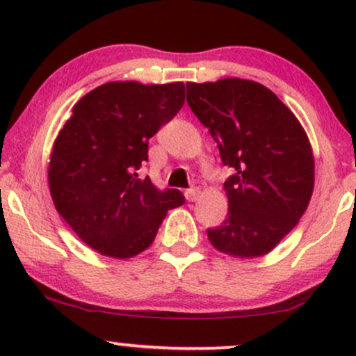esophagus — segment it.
Segmentation results:
<instances>
[{
  "label": "esophagus",
  "mask_w": 356,
  "mask_h": 356,
  "mask_svg": "<svg viewBox=\"0 0 356 356\" xmlns=\"http://www.w3.org/2000/svg\"><path fill=\"white\" fill-rule=\"evenodd\" d=\"M184 195H186L187 201L194 202V201H197L199 197H201V191H199V189H187L186 192H184Z\"/></svg>",
  "instance_id": "esophagus-1"
}]
</instances>
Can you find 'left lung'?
<instances>
[{
  "label": "left lung",
  "instance_id": "left-lung-1",
  "mask_svg": "<svg viewBox=\"0 0 356 356\" xmlns=\"http://www.w3.org/2000/svg\"><path fill=\"white\" fill-rule=\"evenodd\" d=\"M187 85V104L236 170L224 182L229 212L207 238L232 257L271 252L300 222L314 187L309 138L295 113L264 85L224 79Z\"/></svg>",
  "mask_w": 356,
  "mask_h": 356
}]
</instances>
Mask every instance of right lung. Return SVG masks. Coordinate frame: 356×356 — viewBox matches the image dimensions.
<instances>
[{"label":"right lung","mask_w":356,"mask_h":356,"mask_svg":"<svg viewBox=\"0 0 356 356\" xmlns=\"http://www.w3.org/2000/svg\"><path fill=\"white\" fill-rule=\"evenodd\" d=\"M182 81H108L73 105L53 142L48 187L55 209L88 248L129 259L154 243L167 211L184 204L137 170L149 138L181 110Z\"/></svg>","instance_id":"right-lung-1"}]
</instances>
